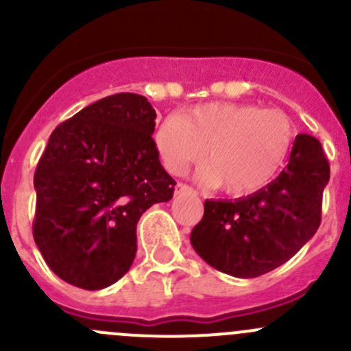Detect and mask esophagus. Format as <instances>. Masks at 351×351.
I'll return each instance as SVG.
<instances>
[{
  "label": "esophagus",
  "mask_w": 351,
  "mask_h": 351,
  "mask_svg": "<svg viewBox=\"0 0 351 351\" xmlns=\"http://www.w3.org/2000/svg\"><path fill=\"white\" fill-rule=\"evenodd\" d=\"M195 190L192 189V186L185 185V183H178V185L175 186V195H195Z\"/></svg>",
  "instance_id": "esophagus-1"
}]
</instances>
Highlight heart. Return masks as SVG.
Instances as JSON below:
<instances>
[{"mask_svg": "<svg viewBox=\"0 0 351 351\" xmlns=\"http://www.w3.org/2000/svg\"><path fill=\"white\" fill-rule=\"evenodd\" d=\"M293 127L282 110L254 105L207 104L159 123L154 144L168 171L180 175L204 159L198 178L244 197L265 189L284 168ZM208 154H204V149Z\"/></svg>", "mask_w": 351, "mask_h": 351, "instance_id": "b5f03b06", "label": "heart"}]
</instances>
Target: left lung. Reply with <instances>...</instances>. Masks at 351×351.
<instances>
[{
  "label": "left lung",
  "mask_w": 351,
  "mask_h": 351,
  "mask_svg": "<svg viewBox=\"0 0 351 351\" xmlns=\"http://www.w3.org/2000/svg\"><path fill=\"white\" fill-rule=\"evenodd\" d=\"M329 165L321 143L299 134L289 165L265 189L234 200H205L190 243L222 274L253 278L289 261L321 224Z\"/></svg>",
  "instance_id": "obj_1"
}]
</instances>
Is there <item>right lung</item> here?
Here are the masks:
<instances>
[{
    "label": "right lung",
    "mask_w": 351,
    "mask_h": 351,
    "mask_svg": "<svg viewBox=\"0 0 351 351\" xmlns=\"http://www.w3.org/2000/svg\"><path fill=\"white\" fill-rule=\"evenodd\" d=\"M146 97L101 98L56 127L34 176V239L59 278L84 290L115 284L132 267L141 215L171 200L175 180L153 141Z\"/></svg>",
    "instance_id": "obj_1"
}]
</instances>
